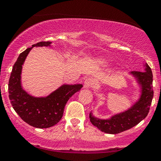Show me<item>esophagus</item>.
I'll return each mask as SVG.
<instances>
[{"instance_id": "1", "label": "esophagus", "mask_w": 161, "mask_h": 161, "mask_svg": "<svg viewBox=\"0 0 161 161\" xmlns=\"http://www.w3.org/2000/svg\"><path fill=\"white\" fill-rule=\"evenodd\" d=\"M94 81L92 78H87L84 82V88H89L92 85H93Z\"/></svg>"}]
</instances>
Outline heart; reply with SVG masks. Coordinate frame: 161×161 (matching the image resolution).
<instances>
[{
    "label": "heart",
    "mask_w": 161,
    "mask_h": 161,
    "mask_svg": "<svg viewBox=\"0 0 161 161\" xmlns=\"http://www.w3.org/2000/svg\"><path fill=\"white\" fill-rule=\"evenodd\" d=\"M104 64H108V62H106V61H104Z\"/></svg>",
    "instance_id": "heart-1"
}]
</instances>
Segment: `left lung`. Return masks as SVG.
<instances>
[{
	"label": "left lung",
	"mask_w": 161,
	"mask_h": 161,
	"mask_svg": "<svg viewBox=\"0 0 161 161\" xmlns=\"http://www.w3.org/2000/svg\"><path fill=\"white\" fill-rule=\"evenodd\" d=\"M144 67L143 72L132 71L129 73L136 79L140 88L139 97L130 108L108 119H100L94 116L92 112L89 114L91 123L101 132L108 134L119 133L134 127L147 116L154 96L153 75L147 64L145 63Z\"/></svg>",
	"instance_id": "left-lung-1"
}]
</instances>
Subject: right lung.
<instances>
[{
	"label": "right lung",
	"mask_w": 161,
	"mask_h": 161,
	"mask_svg": "<svg viewBox=\"0 0 161 161\" xmlns=\"http://www.w3.org/2000/svg\"><path fill=\"white\" fill-rule=\"evenodd\" d=\"M52 42H41L19 54L11 72L8 84L9 98L13 108L29 125L39 129L49 128L61 119L66 102L82 84H64L46 97H35L23 88L21 74L25 58L34 47H51Z\"/></svg>",
	"instance_id": "1"
}]
</instances>
